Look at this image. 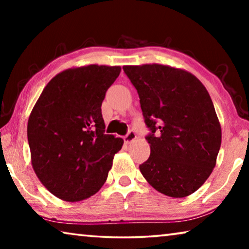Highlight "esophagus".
Listing matches in <instances>:
<instances>
[{
  "instance_id": "34e87169",
  "label": "esophagus",
  "mask_w": 249,
  "mask_h": 249,
  "mask_svg": "<svg viewBox=\"0 0 249 249\" xmlns=\"http://www.w3.org/2000/svg\"><path fill=\"white\" fill-rule=\"evenodd\" d=\"M136 133L134 132V130H129V132L127 133V135H126V136L124 137V142H125V144H129V142H134L135 140H136Z\"/></svg>"
}]
</instances>
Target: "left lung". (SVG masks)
Returning a JSON list of instances; mask_svg holds the SVG:
<instances>
[{
	"mask_svg": "<svg viewBox=\"0 0 249 249\" xmlns=\"http://www.w3.org/2000/svg\"><path fill=\"white\" fill-rule=\"evenodd\" d=\"M136 88L150 156L140 170L151 187L184 197L203 184L213 168L222 129L208 90L196 75L159 64L124 66Z\"/></svg>",
	"mask_w": 249,
	"mask_h": 249,
	"instance_id": "left-lung-1",
	"label": "left lung"
}]
</instances>
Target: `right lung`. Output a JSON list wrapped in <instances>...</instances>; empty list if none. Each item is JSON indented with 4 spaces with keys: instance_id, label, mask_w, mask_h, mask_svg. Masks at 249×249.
<instances>
[{
    "instance_id": "obj_1",
    "label": "right lung",
    "mask_w": 249,
    "mask_h": 249,
    "mask_svg": "<svg viewBox=\"0 0 249 249\" xmlns=\"http://www.w3.org/2000/svg\"><path fill=\"white\" fill-rule=\"evenodd\" d=\"M120 66L70 68L50 80L27 123L33 169L44 187L67 202L95 195L124 141L104 134L101 105Z\"/></svg>"
}]
</instances>
